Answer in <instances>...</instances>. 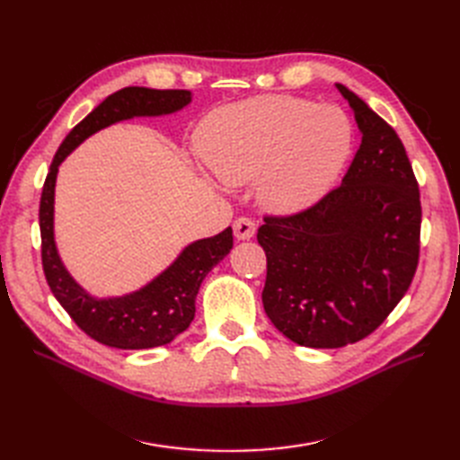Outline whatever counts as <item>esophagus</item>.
<instances>
[{
    "mask_svg": "<svg viewBox=\"0 0 460 460\" xmlns=\"http://www.w3.org/2000/svg\"><path fill=\"white\" fill-rule=\"evenodd\" d=\"M255 222L249 218V217H240L234 220V235L238 240H252L255 235Z\"/></svg>",
    "mask_w": 460,
    "mask_h": 460,
    "instance_id": "34e87169",
    "label": "esophagus"
}]
</instances>
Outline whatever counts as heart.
Segmentation results:
<instances>
[{
  "label": "heart",
  "mask_w": 460,
  "mask_h": 460,
  "mask_svg": "<svg viewBox=\"0 0 460 460\" xmlns=\"http://www.w3.org/2000/svg\"><path fill=\"white\" fill-rule=\"evenodd\" d=\"M198 151L232 186L259 178V198L276 213L316 203L353 149L351 120L340 107L291 95H261L213 111L198 128Z\"/></svg>",
  "instance_id": "1"
}]
</instances>
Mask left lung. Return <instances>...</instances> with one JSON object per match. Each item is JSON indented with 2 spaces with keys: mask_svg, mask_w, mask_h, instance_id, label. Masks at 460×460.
Segmentation results:
<instances>
[{
  "mask_svg": "<svg viewBox=\"0 0 460 460\" xmlns=\"http://www.w3.org/2000/svg\"><path fill=\"white\" fill-rule=\"evenodd\" d=\"M363 140L341 186L288 217H264V313L288 340L338 349L365 340L407 294L420 255L419 182L397 132L336 84Z\"/></svg>",
  "mask_w": 460,
  "mask_h": 460,
  "instance_id": "left-lung-1",
  "label": "left lung"
}]
</instances>
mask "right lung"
<instances>
[{
	"label": "right lung",
	"mask_w": 460,
	"mask_h": 460,
	"mask_svg": "<svg viewBox=\"0 0 460 460\" xmlns=\"http://www.w3.org/2000/svg\"><path fill=\"white\" fill-rule=\"evenodd\" d=\"M191 102L188 90H151L128 86L111 93L66 134L55 153L40 199L41 264L55 299L76 326L95 341L117 349H149L171 343L196 316V297L203 278L225 259L234 245L232 228L213 238L190 243L169 269L142 289L122 297L97 299L66 272L53 238L55 180L59 164L76 146L109 124L132 117H159Z\"/></svg>",
	"instance_id": "obj_1"
}]
</instances>
